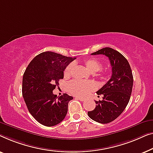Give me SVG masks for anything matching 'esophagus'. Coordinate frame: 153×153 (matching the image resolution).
Returning <instances> with one entry per match:
<instances>
[{
  "label": "esophagus",
  "instance_id": "1",
  "mask_svg": "<svg viewBox=\"0 0 153 153\" xmlns=\"http://www.w3.org/2000/svg\"><path fill=\"white\" fill-rule=\"evenodd\" d=\"M76 98L77 99V100H80V101H85V98H81V97H79V96H76Z\"/></svg>",
  "mask_w": 153,
  "mask_h": 153
}]
</instances>
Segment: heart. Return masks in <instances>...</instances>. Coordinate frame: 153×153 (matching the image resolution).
I'll list each match as a JSON object with an SVG mask.
<instances>
[{
	"label": "heart",
	"mask_w": 153,
	"mask_h": 153,
	"mask_svg": "<svg viewBox=\"0 0 153 153\" xmlns=\"http://www.w3.org/2000/svg\"><path fill=\"white\" fill-rule=\"evenodd\" d=\"M82 63L88 70L91 72H99V76L102 78L105 79L108 74L107 70L100 69L102 64L96 58H87L82 60ZM73 68V64H70L66 66L64 69V76L65 77H68L70 76L71 74V70ZM96 87V84L93 82H81V81H72L68 84V89L71 93L78 96L85 97L94 90Z\"/></svg>",
	"instance_id": "b5f03b06"
}]
</instances>
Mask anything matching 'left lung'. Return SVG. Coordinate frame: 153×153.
I'll return each mask as SVG.
<instances>
[{
	"mask_svg": "<svg viewBox=\"0 0 153 153\" xmlns=\"http://www.w3.org/2000/svg\"><path fill=\"white\" fill-rule=\"evenodd\" d=\"M91 55L107 56L112 74L109 80L96 92L98 95H102V100H96L95 109L87 114L96 122L108 123L119 117L128 104L133 86L132 69L126 58L113 48L106 47Z\"/></svg>",
	"mask_w": 153,
	"mask_h": 153,
	"instance_id": "obj_1",
	"label": "left lung"
}]
</instances>
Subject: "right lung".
<instances>
[{
  "label": "right lung",
  "mask_w": 153,
  "mask_h": 153,
  "mask_svg": "<svg viewBox=\"0 0 153 153\" xmlns=\"http://www.w3.org/2000/svg\"><path fill=\"white\" fill-rule=\"evenodd\" d=\"M76 57L46 51L36 55L23 77L22 94L29 112L39 123L51 127L61 123L68 111L72 96L57 97L53 91L63 79L64 71Z\"/></svg>",
  "instance_id": "add662e5"
}]
</instances>
